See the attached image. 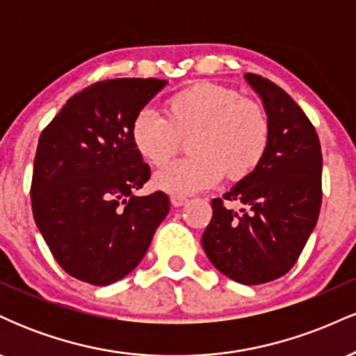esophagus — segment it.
I'll use <instances>...</instances> for the list:
<instances>
[{"label": "esophagus", "instance_id": "esophagus-1", "mask_svg": "<svg viewBox=\"0 0 356 356\" xmlns=\"http://www.w3.org/2000/svg\"><path fill=\"white\" fill-rule=\"evenodd\" d=\"M170 202H172V206H175V207H181L187 202V197H186V195L174 194V195H170Z\"/></svg>", "mask_w": 356, "mask_h": 356}]
</instances>
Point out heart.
Segmentation results:
<instances>
[{"mask_svg": "<svg viewBox=\"0 0 356 356\" xmlns=\"http://www.w3.org/2000/svg\"><path fill=\"white\" fill-rule=\"evenodd\" d=\"M130 138L137 154L162 167L186 140L189 157L154 175V186L170 194H192L216 186L224 174L231 181L248 177L263 161L271 122L259 102L236 88L201 81L164 102V117L144 108L134 117Z\"/></svg>", "mask_w": 356, "mask_h": 356, "instance_id": "b5f03b06", "label": "heart"}]
</instances>
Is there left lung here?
<instances>
[{
  "label": "left lung",
  "mask_w": 356,
  "mask_h": 356,
  "mask_svg": "<svg viewBox=\"0 0 356 356\" xmlns=\"http://www.w3.org/2000/svg\"><path fill=\"white\" fill-rule=\"evenodd\" d=\"M271 138L261 164L222 199H212L202 248L216 269L241 284H263L289 271L316 226L321 207V145L303 110L283 88L254 73ZM227 202L241 206L231 210Z\"/></svg>",
  "instance_id": "left-lung-1"
}]
</instances>
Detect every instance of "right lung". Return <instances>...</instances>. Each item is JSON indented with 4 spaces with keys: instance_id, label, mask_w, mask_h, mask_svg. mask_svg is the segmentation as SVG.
I'll return each instance as SVG.
<instances>
[{
    "instance_id": "1",
    "label": "right lung",
    "mask_w": 356,
    "mask_h": 356,
    "mask_svg": "<svg viewBox=\"0 0 356 356\" xmlns=\"http://www.w3.org/2000/svg\"><path fill=\"white\" fill-rule=\"evenodd\" d=\"M167 85L159 79L97 81L75 93L43 129L31 209L44 243L68 275L107 286L137 268L169 197L136 192L150 179L130 138L134 117Z\"/></svg>"
}]
</instances>
